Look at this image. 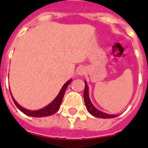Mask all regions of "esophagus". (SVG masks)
<instances>
[{
	"instance_id": "obj_1",
	"label": "esophagus",
	"mask_w": 148,
	"mask_h": 148,
	"mask_svg": "<svg viewBox=\"0 0 148 148\" xmlns=\"http://www.w3.org/2000/svg\"><path fill=\"white\" fill-rule=\"evenodd\" d=\"M86 73V70L85 68H84V67H80L77 69V76H82L84 74H85Z\"/></svg>"
}]
</instances>
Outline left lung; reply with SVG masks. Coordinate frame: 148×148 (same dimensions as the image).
<instances>
[{"label":"left lung","mask_w":148,"mask_h":148,"mask_svg":"<svg viewBox=\"0 0 148 148\" xmlns=\"http://www.w3.org/2000/svg\"><path fill=\"white\" fill-rule=\"evenodd\" d=\"M85 84V88H84V103H85L86 108L90 114L95 116L98 118H104V119H108V118H113V117H117L118 114H107L104 113L101 110H98L94 106L91 101H90V97H89V88L87 84V82L84 81Z\"/></svg>","instance_id":"1"}]
</instances>
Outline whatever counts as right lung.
<instances>
[{
    "mask_svg": "<svg viewBox=\"0 0 148 148\" xmlns=\"http://www.w3.org/2000/svg\"><path fill=\"white\" fill-rule=\"evenodd\" d=\"M71 81L72 79H70L69 81H67V82L63 85V87L61 88V89H60V92L58 93V95H57V97L53 99V101H51V103H50L49 104H47V106H45V108H40L39 110H31L23 108V107L20 105L19 103L16 101V100L14 98L11 92H10V95H11V97H12L13 101H14V103H15V105L17 106V108H18L21 112L24 113V114L34 117H47V116L53 114L54 113H56L58 110H59L60 104H61V102H62L63 97H64V95L65 94V90L67 89L68 84H69Z\"/></svg>",
    "mask_w": 148,
    "mask_h": 148,
    "instance_id": "obj_1",
    "label": "right lung"
}]
</instances>
